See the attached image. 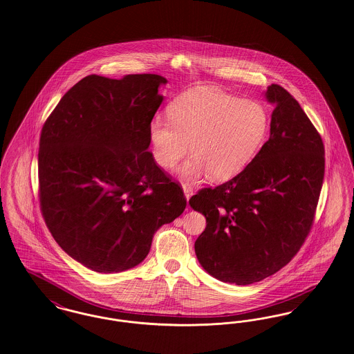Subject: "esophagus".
Wrapping results in <instances>:
<instances>
[{
    "label": "esophagus",
    "mask_w": 354,
    "mask_h": 354,
    "mask_svg": "<svg viewBox=\"0 0 354 354\" xmlns=\"http://www.w3.org/2000/svg\"><path fill=\"white\" fill-rule=\"evenodd\" d=\"M183 189H184V193H185L186 200H189L193 196V187L189 184H186V183H183Z\"/></svg>",
    "instance_id": "34e87169"
}]
</instances>
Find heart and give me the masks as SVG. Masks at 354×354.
I'll use <instances>...</instances> for the list:
<instances>
[{
    "label": "heart",
    "instance_id": "b5f03b06",
    "mask_svg": "<svg viewBox=\"0 0 354 354\" xmlns=\"http://www.w3.org/2000/svg\"><path fill=\"white\" fill-rule=\"evenodd\" d=\"M168 118L157 115L150 122L153 158L164 170L176 168L190 144L193 156L181 169L187 178L207 171L214 181L230 180L256 157L269 131L262 104L209 88L174 100Z\"/></svg>",
    "mask_w": 354,
    "mask_h": 354
}]
</instances>
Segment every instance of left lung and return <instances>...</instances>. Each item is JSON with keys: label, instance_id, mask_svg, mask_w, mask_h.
I'll return each mask as SVG.
<instances>
[{"label": "left lung", "instance_id": "1", "mask_svg": "<svg viewBox=\"0 0 354 354\" xmlns=\"http://www.w3.org/2000/svg\"><path fill=\"white\" fill-rule=\"evenodd\" d=\"M265 95L276 105L269 140L236 177L189 200L206 218L194 243L201 266L236 285L266 279L297 254L325 173L322 138L297 100L277 84Z\"/></svg>", "mask_w": 354, "mask_h": 354}]
</instances>
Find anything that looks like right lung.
Instances as JSON below:
<instances>
[{"label":"right lung","instance_id":"obj_1","mask_svg":"<svg viewBox=\"0 0 354 354\" xmlns=\"http://www.w3.org/2000/svg\"><path fill=\"white\" fill-rule=\"evenodd\" d=\"M167 78L86 75L45 121L38 150L41 213L57 243L98 273L145 260L154 233L185 210L183 187L160 168L149 125Z\"/></svg>","mask_w":354,"mask_h":354}]
</instances>
